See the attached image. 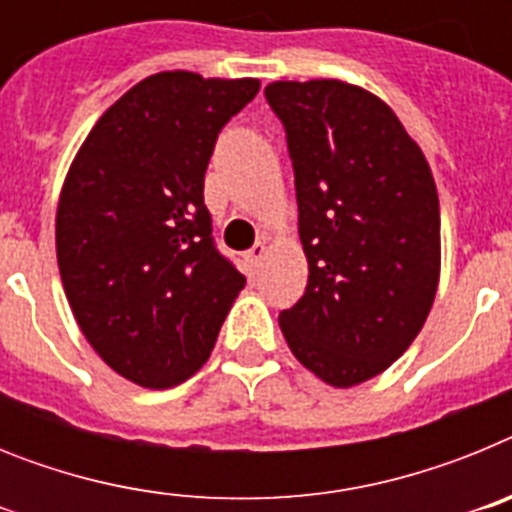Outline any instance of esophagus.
Returning <instances> with one entry per match:
<instances>
[{
  "mask_svg": "<svg viewBox=\"0 0 512 512\" xmlns=\"http://www.w3.org/2000/svg\"><path fill=\"white\" fill-rule=\"evenodd\" d=\"M264 256H266V246H264V243H256V246H253L251 251H248L246 256H243V261H246V266H248V274H256V271H259V266H261V261H264Z\"/></svg>",
  "mask_w": 512,
  "mask_h": 512,
  "instance_id": "esophagus-1",
  "label": "esophagus"
}]
</instances>
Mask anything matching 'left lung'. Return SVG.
Instances as JSON below:
<instances>
[{
  "label": "left lung",
  "instance_id": "obj_1",
  "mask_svg": "<svg viewBox=\"0 0 512 512\" xmlns=\"http://www.w3.org/2000/svg\"><path fill=\"white\" fill-rule=\"evenodd\" d=\"M295 169L307 287L279 312L292 354L333 387L382 374L423 328L441 274L431 166L395 112L338 79L274 81Z\"/></svg>",
  "mask_w": 512,
  "mask_h": 512
}]
</instances>
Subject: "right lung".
<instances>
[{
    "label": "right lung",
    "mask_w": 512,
    "mask_h": 512,
    "mask_svg": "<svg viewBox=\"0 0 512 512\" xmlns=\"http://www.w3.org/2000/svg\"><path fill=\"white\" fill-rule=\"evenodd\" d=\"M259 87L192 71L148 76L99 117L66 174L63 289L104 364L140 387L192 377L246 284L212 241L205 171L217 133Z\"/></svg>",
    "instance_id": "obj_1"
}]
</instances>
